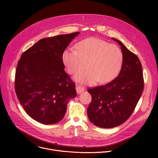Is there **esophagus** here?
<instances>
[{"mask_svg":"<svg viewBox=\"0 0 158 158\" xmlns=\"http://www.w3.org/2000/svg\"><path fill=\"white\" fill-rule=\"evenodd\" d=\"M76 91H77V94L81 93L82 92L84 91V90H85L84 88L83 87L81 86V85H77V86L76 87Z\"/></svg>","mask_w":158,"mask_h":158,"instance_id":"34e87169","label":"esophagus"}]
</instances>
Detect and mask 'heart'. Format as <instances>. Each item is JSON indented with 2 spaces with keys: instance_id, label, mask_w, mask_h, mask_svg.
<instances>
[{
  "instance_id": "heart-1",
  "label": "heart",
  "mask_w": 158,
  "mask_h": 158,
  "mask_svg": "<svg viewBox=\"0 0 158 158\" xmlns=\"http://www.w3.org/2000/svg\"><path fill=\"white\" fill-rule=\"evenodd\" d=\"M75 49L68 48L62 54V60L69 74L79 73L75 80L80 83L93 85L98 81L106 83L118 75L123 62V54L115 45L95 37L83 40Z\"/></svg>"
}]
</instances>
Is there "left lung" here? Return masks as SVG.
<instances>
[{
	"label": "left lung",
	"instance_id": "left-lung-1",
	"mask_svg": "<svg viewBox=\"0 0 158 158\" xmlns=\"http://www.w3.org/2000/svg\"><path fill=\"white\" fill-rule=\"evenodd\" d=\"M112 39L121 46L123 62L121 72L109 83L87 89L92 96L87 116L95 126L102 128L114 127L126 121L144 89L143 69L138 57L121 42Z\"/></svg>",
	"mask_w": 158,
	"mask_h": 158
}]
</instances>
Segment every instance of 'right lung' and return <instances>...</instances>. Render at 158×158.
<instances>
[{"instance_id": "1", "label": "right lung", "mask_w": 158, "mask_h": 158, "mask_svg": "<svg viewBox=\"0 0 158 158\" xmlns=\"http://www.w3.org/2000/svg\"><path fill=\"white\" fill-rule=\"evenodd\" d=\"M79 32L44 38L26 50L17 63L15 91L27 114L44 124L64 116L75 98V83L65 71L62 54Z\"/></svg>"}]
</instances>
